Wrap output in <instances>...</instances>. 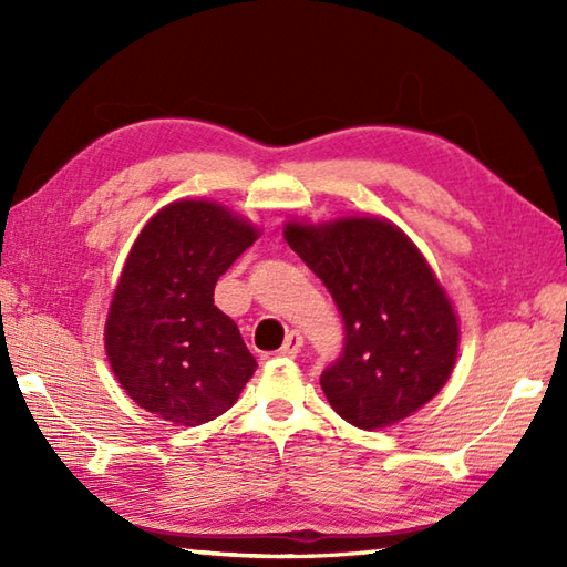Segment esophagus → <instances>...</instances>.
Returning <instances> with one entry per match:
<instances>
[{"label": "esophagus", "mask_w": 567, "mask_h": 567, "mask_svg": "<svg viewBox=\"0 0 567 567\" xmlns=\"http://www.w3.org/2000/svg\"><path fill=\"white\" fill-rule=\"evenodd\" d=\"M302 343H305L302 336L292 331V333L285 339V346L280 348V355H285V358H297V353L302 351Z\"/></svg>", "instance_id": "1"}]
</instances>
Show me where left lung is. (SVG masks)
Returning <instances> with one entry per match:
<instances>
[{
	"instance_id": "obj_1",
	"label": "left lung",
	"mask_w": 567,
	"mask_h": 567,
	"mask_svg": "<svg viewBox=\"0 0 567 567\" xmlns=\"http://www.w3.org/2000/svg\"><path fill=\"white\" fill-rule=\"evenodd\" d=\"M285 240L327 285L343 317V351L321 372L333 412L372 431L436 396L451 378L461 331L412 240L378 216L290 221Z\"/></svg>"
}]
</instances>
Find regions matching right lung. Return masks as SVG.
I'll return each instance as SVG.
<instances>
[{
  "mask_svg": "<svg viewBox=\"0 0 567 567\" xmlns=\"http://www.w3.org/2000/svg\"><path fill=\"white\" fill-rule=\"evenodd\" d=\"M258 238L221 204L179 199L143 226L104 327L106 355L126 394L177 426L221 416L256 358L214 305L216 280Z\"/></svg>",
  "mask_w": 567,
  "mask_h": 567,
  "instance_id": "obj_1",
  "label": "right lung"
}]
</instances>
